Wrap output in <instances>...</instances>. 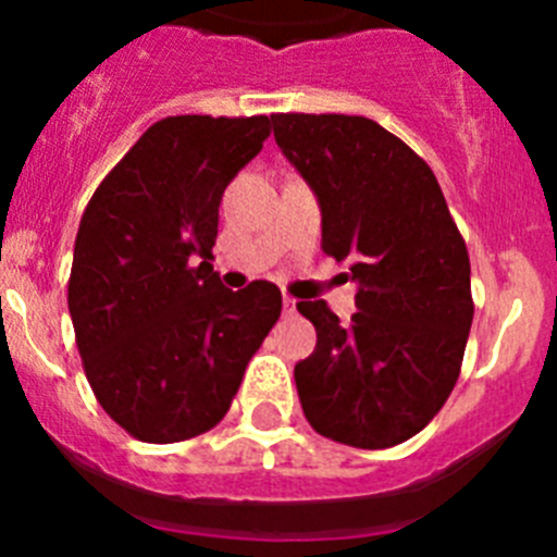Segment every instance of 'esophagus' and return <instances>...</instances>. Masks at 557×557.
Masks as SVG:
<instances>
[{"label":"esophagus","mask_w":557,"mask_h":557,"mask_svg":"<svg viewBox=\"0 0 557 557\" xmlns=\"http://www.w3.org/2000/svg\"><path fill=\"white\" fill-rule=\"evenodd\" d=\"M282 307H284V314H295V298H289V295H284Z\"/></svg>","instance_id":"34e87169"}]
</instances>
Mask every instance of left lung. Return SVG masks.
I'll use <instances>...</instances> for the list:
<instances>
[{
  "instance_id": "left-lung-1",
  "label": "left lung",
  "mask_w": 557,
  "mask_h": 557,
  "mask_svg": "<svg viewBox=\"0 0 557 557\" xmlns=\"http://www.w3.org/2000/svg\"><path fill=\"white\" fill-rule=\"evenodd\" d=\"M275 145L321 206L323 250L348 264L357 312L326 301L298 312L318 332L295 366L314 432L387 449L424 430L460 376L469 339V250L435 172L366 116L273 113Z\"/></svg>"
}]
</instances>
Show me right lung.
Returning a JSON list of instances; mask_svg holds the SVG:
<instances>
[{
  "instance_id": "right-lung-1",
  "label": "right lung",
  "mask_w": 557,
  "mask_h": 557,
  "mask_svg": "<svg viewBox=\"0 0 557 557\" xmlns=\"http://www.w3.org/2000/svg\"><path fill=\"white\" fill-rule=\"evenodd\" d=\"M268 116H166L83 211L69 314L102 410L145 444L209 432L282 314V293L223 287L220 200L270 136Z\"/></svg>"
}]
</instances>
